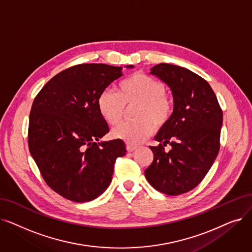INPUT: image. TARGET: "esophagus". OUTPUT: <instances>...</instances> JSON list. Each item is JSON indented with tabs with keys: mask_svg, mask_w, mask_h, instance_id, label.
I'll return each instance as SVG.
<instances>
[{
	"mask_svg": "<svg viewBox=\"0 0 252 252\" xmlns=\"http://www.w3.org/2000/svg\"><path fill=\"white\" fill-rule=\"evenodd\" d=\"M136 148H137V146H136V145L129 144V143H127V144H126V150H127L128 152H132V151H134Z\"/></svg>",
	"mask_w": 252,
	"mask_h": 252,
	"instance_id": "1",
	"label": "esophagus"
}]
</instances>
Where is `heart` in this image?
<instances>
[{
    "mask_svg": "<svg viewBox=\"0 0 252 252\" xmlns=\"http://www.w3.org/2000/svg\"><path fill=\"white\" fill-rule=\"evenodd\" d=\"M132 123H126L112 130V137L136 144L150 136L155 128L166 126L174 112V99L161 81L150 75L137 72L123 79L117 93L104 91L97 97V109L105 122L117 126L133 107Z\"/></svg>",
    "mask_w": 252,
    "mask_h": 252,
    "instance_id": "heart-1",
    "label": "heart"
}]
</instances>
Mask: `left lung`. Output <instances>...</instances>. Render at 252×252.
Returning <instances> with one entry per match:
<instances>
[{
    "instance_id": "left-lung-1",
    "label": "left lung",
    "mask_w": 252,
    "mask_h": 252,
    "mask_svg": "<svg viewBox=\"0 0 252 252\" xmlns=\"http://www.w3.org/2000/svg\"><path fill=\"white\" fill-rule=\"evenodd\" d=\"M166 82L174 97V112L169 124L156 137L145 177L152 188L169 195L193 189L204 179L220 148L222 110L204 78L188 69L158 63L151 69ZM171 145L167 153L164 147Z\"/></svg>"
}]
</instances>
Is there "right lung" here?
<instances>
[{"label": "right lung", "mask_w": 252, "mask_h": 252, "mask_svg": "<svg viewBox=\"0 0 252 252\" xmlns=\"http://www.w3.org/2000/svg\"><path fill=\"white\" fill-rule=\"evenodd\" d=\"M122 75V67L75 64L52 77L32 102L29 149L46 184L64 199L84 203L101 195L116 158L126 155L123 140L96 142L109 132L97 97Z\"/></svg>", "instance_id": "right-lung-1"}]
</instances>
